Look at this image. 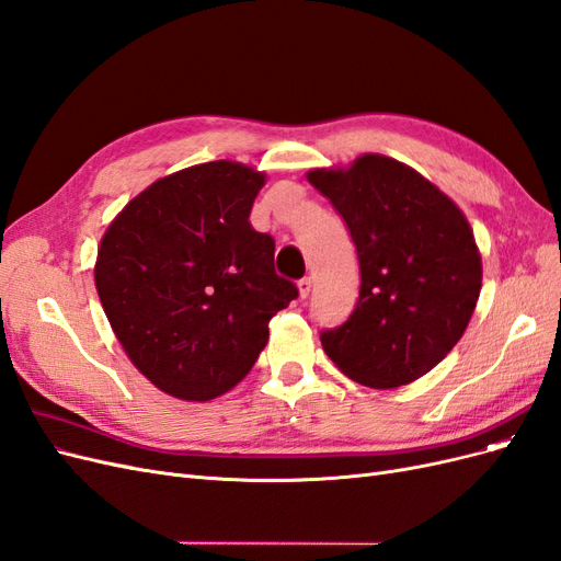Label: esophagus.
<instances>
[{"label":"esophagus","mask_w":561,"mask_h":561,"mask_svg":"<svg viewBox=\"0 0 561 561\" xmlns=\"http://www.w3.org/2000/svg\"><path fill=\"white\" fill-rule=\"evenodd\" d=\"M310 291H312V279L310 277L298 279V294H300V298H307V296H310Z\"/></svg>","instance_id":"1"}]
</instances>
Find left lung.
<instances>
[{
    "label": "left lung",
    "mask_w": 561,
    "mask_h": 561,
    "mask_svg": "<svg viewBox=\"0 0 561 561\" xmlns=\"http://www.w3.org/2000/svg\"><path fill=\"white\" fill-rule=\"evenodd\" d=\"M307 179L345 219L360 270L354 312L321 331L323 352L366 387L414 382L473 317L482 261L471 226L428 179L387 156L366 153Z\"/></svg>",
    "instance_id": "1"
}]
</instances>
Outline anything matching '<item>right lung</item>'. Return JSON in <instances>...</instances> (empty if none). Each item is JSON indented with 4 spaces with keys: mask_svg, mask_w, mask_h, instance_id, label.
Masks as SVG:
<instances>
[{
    "mask_svg": "<svg viewBox=\"0 0 561 561\" xmlns=\"http://www.w3.org/2000/svg\"><path fill=\"white\" fill-rule=\"evenodd\" d=\"M265 174L214 160L162 176L106 228L95 286L137 370L174 399L211 401L256 364L298 298L275 240L249 224Z\"/></svg>",
    "mask_w": 561,
    "mask_h": 561,
    "instance_id": "1",
    "label": "right lung"
}]
</instances>
